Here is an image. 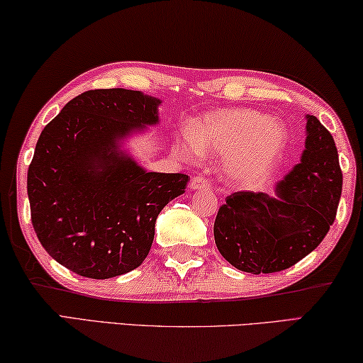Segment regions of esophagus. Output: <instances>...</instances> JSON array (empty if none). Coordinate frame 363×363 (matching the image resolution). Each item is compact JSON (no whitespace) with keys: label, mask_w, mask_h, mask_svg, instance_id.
Returning <instances> with one entry per match:
<instances>
[{"label":"esophagus","mask_w":363,"mask_h":363,"mask_svg":"<svg viewBox=\"0 0 363 363\" xmlns=\"http://www.w3.org/2000/svg\"><path fill=\"white\" fill-rule=\"evenodd\" d=\"M189 188L191 189H207V188H211V183L206 177L196 175L191 178V182H189Z\"/></svg>","instance_id":"esophagus-1"}]
</instances>
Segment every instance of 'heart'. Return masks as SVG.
I'll use <instances>...</instances> for the list:
<instances>
[{
    "label": "heart",
    "mask_w": 363,
    "mask_h": 363,
    "mask_svg": "<svg viewBox=\"0 0 363 363\" xmlns=\"http://www.w3.org/2000/svg\"><path fill=\"white\" fill-rule=\"evenodd\" d=\"M286 132L269 116L251 109H227L206 117L183 136L177 151L186 160L201 154L227 159L231 180L255 182L269 170L284 147Z\"/></svg>",
    "instance_id": "obj_1"
}]
</instances>
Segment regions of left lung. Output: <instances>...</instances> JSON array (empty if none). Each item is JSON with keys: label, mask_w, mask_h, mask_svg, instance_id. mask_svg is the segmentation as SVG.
<instances>
[{"label": "left lung", "mask_w": 363, "mask_h": 363, "mask_svg": "<svg viewBox=\"0 0 363 363\" xmlns=\"http://www.w3.org/2000/svg\"><path fill=\"white\" fill-rule=\"evenodd\" d=\"M275 191L277 198L236 191L217 212V249L238 270L252 275L286 270L311 254L335 222L342 172L335 140L315 116H307L301 162Z\"/></svg>", "instance_id": "left-lung-1"}]
</instances>
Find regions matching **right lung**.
<instances>
[{
  "label": "right lung",
  "mask_w": 363,
  "mask_h": 363,
  "mask_svg": "<svg viewBox=\"0 0 363 363\" xmlns=\"http://www.w3.org/2000/svg\"><path fill=\"white\" fill-rule=\"evenodd\" d=\"M160 101L140 91L90 90L43 128L27 174L30 216L45 251L65 269L106 280L143 264L159 212L188 175L146 172L117 138L157 122Z\"/></svg>",
  "instance_id": "right-lung-1"
}]
</instances>
